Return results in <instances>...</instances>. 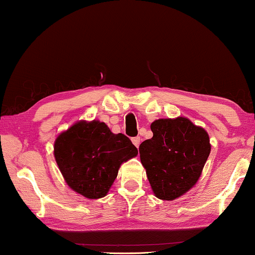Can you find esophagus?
Masks as SVG:
<instances>
[{
	"mask_svg": "<svg viewBox=\"0 0 255 255\" xmlns=\"http://www.w3.org/2000/svg\"><path fill=\"white\" fill-rule=\"evenodd\" d=\"M132 142H133V145L135 147H139V145H140V137H134L132 138Z\"/></svg>",
	"mask_w": 255,
	"mask_h": 255,
	"instance_id": "esophagus-1",
	"label": "esophagus"
}]
</instances>
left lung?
Wrapping results in <instances>:
<instances>
[{
  "label": "left lung",
  "instance_id": "8db88e82",
  "mask_svg": "<svg viewBox=\"0 0 255 255\" xmlns=\"http://www.w3.org/2000/svg\"><path fill=\"white\" fill-rule=\"evenodd\" d=\"M153 137L139 146L153 193L173 201L190 190L200 179L210 154L208 132L188 118H161L151 124Z\"/></svg>",
  "mask_w": 255,
  "mask_h": 255
}]
</instances>
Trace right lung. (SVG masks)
<instances>
[{
    "instance_id": "1",
    "label": "right lung",
    "mask_w": 255,
    "mask_h": 255,
    "mask_svg": "<svg viewBox=\"0 0 255 255\" xmlns=\"http://www.w3.org/2000/svg\"><path fill=\"white\" fill-rule=\"evenodd\" d=\"M138 154L127 135L100 121H80L54 141V158L66 183L90 200L104 197L121 165Z\"/></svg>"
}]
</instances>
